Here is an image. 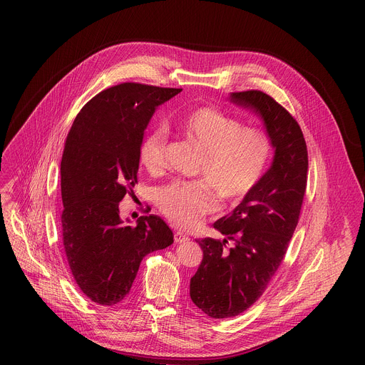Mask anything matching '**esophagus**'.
Returning a JSON list of instances; mask_svg holds the SVG:
<instances>
[{
	"mask_svg": "<svg viewBox=\"0 0 365 365\" xmlns=\"http://www.w3.org/2000/svg\"><path fill=\"white\" fill-rule=\"evenodd\" d=\"M186 241H189L187 235H183L182 232H175V242L176 244H182V242H186Z\"/></svg>",
	"mask_w": 365,
	"mask_h": 365,
	"instance_id": "1",
	"label": "esophagus"
}]
</instances>
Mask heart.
<instances>
[{"instance_id": "obj_1", "label": "heart", "mask_w": 365, "mask_h": 365, "mask_svg": "<svg viewBox=\"0 0 365 365\" xmlns=\"http://www.w3.org/2000/svg\"><path fill=\"white\" fill-rule=\"evenodd\" d=\"M180 134L203 154L197 173L203 180H173L159 192L163 214L179 228L199 225L215 206V193L225 202L245 197L262 180L272 158L270 137L215 107L196 108L176 121ZM169 130L150 128L138 148L141 165L150 173L166 168Z\"/></svg>"}]
</instances>
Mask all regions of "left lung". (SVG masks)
Listing matches in <instances>:
<instances>
[{
  "label": "left lung",
  "instance_id": "8db88e82",
  "mask_svg": "<svg viewBox=\"0 0 365 365\" xmlns=\"http://www.w3.org/2000/svg\"><path fill=\"white\" fill-rule=\"evenodd\" d=\"M230 99L263 120L274 158L258 185L214 224L225 238L197 241L203 258L190 299L215 319L242 314L264 293L299 222L307 182L306 141L290 113L262 91L232 92Z\"/></svg>",
  "mask_w": 365,
  "mask_h": 365
}]
</instances>
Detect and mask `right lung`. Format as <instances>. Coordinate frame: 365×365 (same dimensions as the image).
<instances>
[{
	"label": "right lung",
	"mask_w": 365,
	"mask_h": 365,
	"mask_svg": "<svg viewBox=\"0 0 365 365\" xmlns=\"http://www.w3.org/2000/svg\"><path fill=\"white\" fill-rule=\"evenodd\" d=\"M182 89L125 82L95 95L76 115L61 163L62 235L82 293L98 304L121 302L141 259L173 244L158 215L137 225L120 218V202L137 183L138 148L155 108Z\"/></svg>",
	"instance_id": "obj_1"
}]
</instances>
